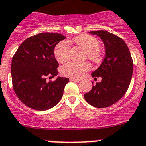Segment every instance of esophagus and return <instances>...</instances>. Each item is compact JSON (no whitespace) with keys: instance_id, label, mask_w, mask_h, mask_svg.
<instances>
[{"instance_id":"34e87169","label":"esophagus","mask_w":146,"mask_h":146,"mask_svg":"<svg viewBox=\"0 0 146 146\" xmlns=\"http://www.w3.org/2000/svg\"><path fill=\"white\" fill-rule=\"evenodd\" d=\"M70 81H73V82H80V80L75 79V78H70Z\"/></svg>"}]
</instances>
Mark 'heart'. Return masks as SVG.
Returning <instances> with one entry per match:
<instances>
[{"label":"heart","instance_id":"1","mask_svg":"<svg viewBox=\"0 0 146 146\" xmlns=\"http://www.w3.org/2000/svg\"><path fill=\"white\" fill-rule=\"evenodd\" d=\"M74 42L87 52L88 58L94 62L100 60L99 50L101 44L99 40L89 35H81L74 38ZM69 43L67 40L59 42L54 49V55L56 60L60 63H64L69 58ZM91 69L88 63L78 64L75 62H69L60 68L61 74L72 78H80L83 77Z\"/></svg>","mask_w":146,"mask_h":146}]
</instances>
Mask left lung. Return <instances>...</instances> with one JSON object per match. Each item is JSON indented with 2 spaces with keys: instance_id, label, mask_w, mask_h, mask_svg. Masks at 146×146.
Here are the masks:
<instances>
[{
  "instance_id": "1",
  "label": "left lung",
  "mask_w": 146,
  "mask_h": 146,
  "mask_svg": "<svg viewBox=\"0 0 146 146\" xmlns=\"http://www.w3.org/2000/svg\"><path fill=\"white\" fill-rule=\"evenodd\" d=\"M101 38L105 47V57L93 77H102L84 94L86 101L96 108H107L120 100L126 94L132 77L133 61L129 50L122 38L106 31H90ZM93 83V82H92Z\"/></svg>"
}]
</instances>
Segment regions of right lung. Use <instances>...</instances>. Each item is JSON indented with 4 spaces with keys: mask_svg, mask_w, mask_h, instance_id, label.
Returning a JSON list of instances; mask_svg holds the SVG:
<instances>
[{
    "mask_svg": "<svg viewBox=\"0 0 146 146\" xmlns=\"http://www.w3.org/2000/svg\"><path fill=\"white\" fill-rule=\"evenodd\" d=\"M65 38L60 33H38L25 39L13 56V88L20 101L31 109L47 110L55 106L63 96L69 78L58 77L49 82L46 80L58 74L54 49Z\"/></svg>",
    "mask_w": 146,
    "mask_h": 146,
    "instance_id": "add662e5",
    "label": "right lung"
}]
</instances>
